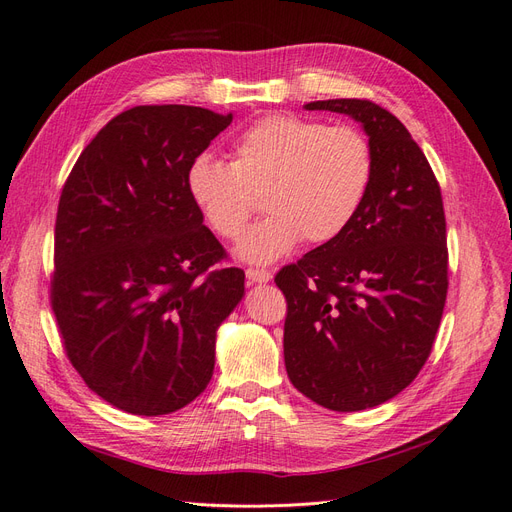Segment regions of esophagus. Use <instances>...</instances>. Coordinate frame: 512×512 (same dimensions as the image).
I'll list each match as a JSON object with an SVG mask.
<instances>
[{
  "instance_id": "obj_1",
  "label": "esophagus",
  "mask_w": 512,
  "mask_h": 512,
  "mask_svg": "<svg viewBox=\"0 0 512 512\" xmlns=\"http://www.w3.org/2000/svg\"><path fill=\"white\" fill-rule=\"evenodd\" d=\"M245 275H247V282L250 284H267V282H271V271H267V269H247L245 271Z\"/></svg>"
}]
</instances>
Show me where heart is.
<instances>
[{
	"label": "heart",
	"mask_w": 512,
	"mask_h": 512,
	"mask_svg": "<svg viewBox=\"0 0 512 512\" xmlns=\"http://www.w3.org/2000/svg\"><path fill=\"white\" fill-rule=\"evenodd\" d=\"M374 177V151L352 126H324L299 115H267L237 134L230 164L207 153L185 168V192L220 239H237L256 198L267 218L239 239L241 260L269 265L303 241L344 235Z\"/></svg>",
	"instance_id": "b5f03b06"
}]
</instances>
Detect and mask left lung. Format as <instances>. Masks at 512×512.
Returning a JSON list of instances; mask_svg holds the SVG:
<instances>
[{
	"instance_id": "left-lung-1",
	"label": "left lung",
	"mask_w": 512,
	"mask_h": 512,
	"mask_svg": "<svg viewBox=\"0 0 512 512\" xmlns=\"http://www.w3.org/2000/svg\"><path fill=\"white\" fill-rule=\"evenodd\" d=\"M307 111L350 115L374 151L365 203L344 235L275 275L284 292V363L294 389L335 412L389 401L431 352L448 290L442 194L393 113L356 98Z\"/></svg>"
}]
</instances>
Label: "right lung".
Instances as JSON below:
<instances>
[{
    "mask_svg": "<svg viewBox=\"0 0 512 512\" xmlns=\"http://www.w3.org/2000/svg\"><path fill=\"white\" fill-rule=\"evenodd\" d=\"M232 115L134 106L76 160L59 196L51 307L70 363L108 404L138 416L207 389L215 331L243 297L185 192V168Z\"/></svg>",
    "mask_w": 512,
    "mask_h": 512,
    "instance_id": "right-lung-1",
    "label": "right lung"
}]
</instances>
